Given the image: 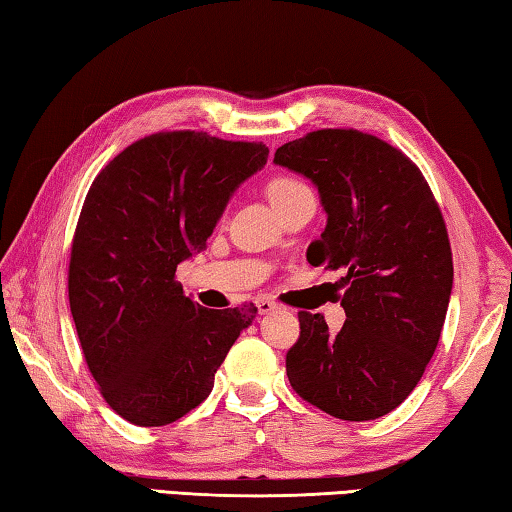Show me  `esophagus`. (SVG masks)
I'll list each match as a JSON object with an SVG mask.
<instances>
[{
	"mask_svg": "<svg viewBox=\"0 0 512 512\" xmlns=\"http://www.w3.org/2000/svg\"><path fill=\"white\" fill-rule=\"evenodd\" d=\"M256 306H258V315H270V312L276 308V303L272 299H258Z\"/></svg>",
	"mask_w": 512,
	"mask_h": 512,
	"instance_id": "esophagus-1",
	"label": "esophagus"
}]
</instances>
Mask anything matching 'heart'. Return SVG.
<instances>
[{
    "label": "heart",
    "mask_w": 512,
    "mask_h": 512,
    "mask_svg": "<svg viewBox=\"0 0 512 512\" xmlns=\"http://www.w3.org/2000/svg\"><path fill=\"white\" fill-rule=\"evenodd\" d=\"M301 188H306V184L301 182V179L292 177V175H279L274 177L270 184H267V195H270L272 204H279L285 197H290L292 193L301 191Z\"/></svg>",
    "instance_id": "heart-1"
}]
</instances>
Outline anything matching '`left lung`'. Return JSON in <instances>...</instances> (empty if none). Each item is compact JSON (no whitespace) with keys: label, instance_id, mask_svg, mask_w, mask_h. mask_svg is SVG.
<instances>
[{"label":"left lung","instance_id":"1","mask_svg":"<svg viewBox=\"0 0 512 512\" xmlns=\"http://www.w3.org/2000/svg\"><path fill=\"white\" fill-rule=\"evenodd\" d=\"M274 161L312 179L328 213L308 261L344 272L342 330L299 312L288 380L330 416L380 418L416 389L441 339L454 279L441 206L414 161L369 132H308Z\"/></svg>","mask_w":512,"mask_h":512}]
</instances>
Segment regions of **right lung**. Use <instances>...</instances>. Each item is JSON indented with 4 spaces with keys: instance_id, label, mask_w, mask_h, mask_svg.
Segmentation results:
<instances>
[{
    "instance_id": "obj_1",
    "label": "right lung",
    "mask_w": 512,
    "mask_h": 512,
    "mask_svg": "<svg viewBox=\"0 0 512 512\" xmlns=\"http://www.w3.org/2000/svg\"><path fill=\"white\" fill-rule=\"evenodd\" d=\"M261 141L155 132L89 186L71 240L69 308L87 369L116 414L161 427L206 400L258 308L184 297L177 265L206 249L231 193L267 164Z\"/></svg>"
}]
</instances>
